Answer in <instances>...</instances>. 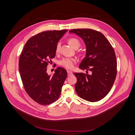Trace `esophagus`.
<instances>
[{
  "mask_svg": "<svg viewBox=\"0 0 135 135\" xmlns=\"http://www.w3.org/2000/svg\"><path fill=\"white\" fill-rule=\"evenodd\" d=\"M73 74V72L71 71H68V76H70Z\"/></svg>",
  "mask_w": 135,
  "mask_h": 135,
  "instance_id": "esophagus-1",
  "label": "esophagus"
}]
</instances>
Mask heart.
I'll return each mask as SVG.
<instances>
[{
    "instance_id": "heart-1",
    "label": "heart",
    "mask_w": 135,
    "mask_h": 135,
    "mask_svg": "<svg viewBox=\"0 0 135 135\" xmlns=\"http://www.w3.org/2000/svg\"><path fill=\"white\" fill-rule=\"evenodd\" d=\"M69 44L74 48H78L80 46V42L79 40L75 38H70L68 40ZM61 46L60 43H58L56 46V52H59L60 51V48ZM76 62V60L73 58H64L60 61V64L65 68L68 69H72L74 68V64Z\"/></svg>"
}]
</instances>
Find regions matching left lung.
Returning a JSON list of instances; mask_svg holds the SVG:
<instances>
[{"mask_svg":"<svg viewBox=\"0 0 135 135\" xmlns=\"http://www.w3.org/2000/svg\"><path fill=\"white\" fill-rule=\"evenodd\" d=\"M69 32L79 36L86 46V55L79 68L92 73L91 75L74 73L77 79L76 92L85 100L99 101L108 95L116 78L115 52L108 40L99 31L90 28H78Z\"/></svg>","mask_w":135,"mask_h":135,"instance_id":"obj_1","label":"left lung"}]
</instances>
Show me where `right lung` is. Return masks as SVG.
Here are the masks:
<instances>
[{
	"label": "right lung",
	"instance_id": "1",
	"mask_svg": "<svg viewBox=\"0 0 135 135\" xmlns=\"http://www.w3.org/2000/svg\"><path fill=\"white\" fill-rule=\"evenodd\" d=\"M67 30L43 31L27 40L19 59V71L24 88L31 99L43 105L54 103L60 97L68 73L58 67L52 76L47 67L56 56L59 40Z\"/></svg>",
	"mask_w": 135,
	"mask_h": 135
}]
</instances>
